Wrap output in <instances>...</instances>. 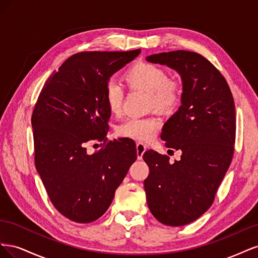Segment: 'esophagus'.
<instances>
[{"label": "esophagus", "mask_w": 258, "mask_h": 258, "mask_svg": "<svg viewBox=\"0 0 258 258\" xmlns=\"http://www.w3.org/2000/svg\"><path fill=\"white\" fill-rule=\"evenodd\" d=\"M146 148H147V146L145 144H143L141 142L137 143V155H138V159L139 160H141L143 158V155H144V153L146 151Z\"/></svg>", "instance_id": "esophagus-1"}]
</instances>
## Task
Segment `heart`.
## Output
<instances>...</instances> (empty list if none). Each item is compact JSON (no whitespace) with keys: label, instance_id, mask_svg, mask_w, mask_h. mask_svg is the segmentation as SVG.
Listing matches in <instances>:
<instances>
[{"label":"heart","instance_id":"heart-1","mask_svg":"<svg viewBox=\"0 0 258 258\" xmlns=\"http://www.w3.org/2000/svg\"><path fill=\"white\" fill-rule=\"evenodd\" d=\"M124 81L129 87L150 93L151 104L163 111H170L178 104L181 88L177 82L169 80L166 72L148 62H139L132 66L124 74ZM104 99L106 106L113 115L121 112L123 92L120 86L111 81L105 86ZM161 127L158 117H131L117 128V135L139 141H151Z\"/></svg>","mask_w":258,"mask_h":258}]
</instances>
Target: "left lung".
Segmentation results:
<instances>
[{
    "instance_id": "1",
    "label": "left lung",
    "mask_w": 258,
    "mask_h": 258,
    "mask_svg": "<svg viewBox=\"0 0 258 258\" xmlns=\"http://www.w3.org/2000/svg\"><path fill=\"white\" fill-rule=\"evenodd\" d=\"M146 60L167 66L181 76V106L163 124L166 146L181 151V159L153 150L143 155L150 168L144 181L147 206L160 223L184 226L212 206L230 166L236 136L235 102L220 71L201 54L175 50Z\"/></svg>"
}]
</instances>
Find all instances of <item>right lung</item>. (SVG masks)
Returning <instances> with one entry per match:
<instances>
[{
    "instance_id": "1",
    "label": "right lung",
    "mask_w": 258,
    "mask_h": 258,
    "mask_svg": "<svg viewBox=\"0 0 258 258\" xmlns=\"http://www.w3.org/2000/svg\"><path fill=\"white\" fill-rule=\"evenodd\" d=\"M140 52L73 54L51 74L35 104L31 118L35 167L54 208L73 222L87 224L102 216L137 160L130 140L110 141L91 155L85 145L106 140L111 113L105 86Z\"/></svg>"
}]
</instances>
